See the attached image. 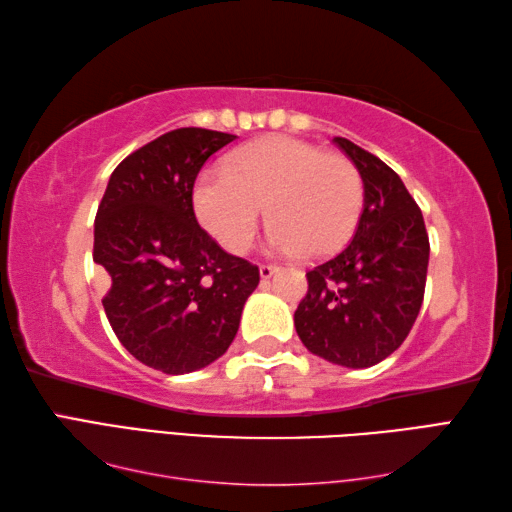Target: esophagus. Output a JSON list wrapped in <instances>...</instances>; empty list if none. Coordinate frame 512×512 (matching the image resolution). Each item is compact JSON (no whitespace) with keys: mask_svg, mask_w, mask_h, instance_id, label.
I'll return each instance as SVG.
<instances>
[{"mask_svg":"<svg viewBox=\"0 0 512 512\" xmlns=\"http://www.w3.org/2000/svg\"><path fill=\"white\" fill-rule=\"evenodd\" d=\"M277 266H273V264H262V266H259V277H262V279H270V277H273L275 273H277Z\"/></svg>","mask_w":512,"mask_h":512,"instance_id":"34e87169","label":"esophagus"}]
</instances>
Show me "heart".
Wrapping results in <instances>:
<instances>
[{
    "label": "heart",
    "instance_id": "b5f03b06",
    "mask_svg": "<svg viewBox=\"0 0 512 512\" xmlns=\"http://www.w3.org/2000/svg\"><path fill=\"white\" fill-rule=\"evenodd\" d=\"M273 224L268 244L281 253L325 257L354 233L363 206V180L352 160L325 154L303 140L270 136L228 156L224 171H206L193 184L200 224L228 253H244L259 226Z\"/></svg>",
    "mask_w": 512,
    "mask_h": 512
}]
</instances>
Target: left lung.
<instances>
[{"label":"left lung","instance_id":"obj_1","mask_svg":"<svg viewBox=\"0 0 512 512\" xmlns=\"http://www.w3.org/2000/svg\"><path fill=\"white\" fill-rule=\"evenodd\" d=\"M363 180L356 233L334 257L310 268L295 312L301 343L343 367H372L407 339L422 306L429 235L398 173L336 136Z\"/></svg>","mask_w":512,"mask_h":512}]
</instances>
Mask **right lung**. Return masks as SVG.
<instances>
[{"instance_id": "obj_1", "label": "right lung", "mask_w": 512, "mask_h": 512, "mask_svg": "<svg viewBox=\"0 0 512 512\" xmlns=\"http://www.w3.org/2000/svg\"><path fill=\"white\" fill-rule=\"evenodd\" d=\"M237 136L180 127L114 169L94 220L103 308L118 341L147 367L189 374L233 343L259 268L228 255L193 213L204 162Z\"/></svg>"}]
</instances>
